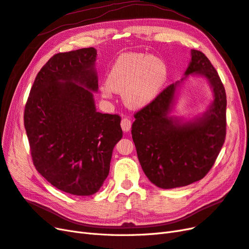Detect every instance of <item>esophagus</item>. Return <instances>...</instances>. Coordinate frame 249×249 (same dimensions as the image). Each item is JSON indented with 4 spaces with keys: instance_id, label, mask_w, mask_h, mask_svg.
<instances>
[{
    "instance_id": "34e87169",
    "label": "esophagus",
    "mask_w": 249,
    "mask_h": 249,
    "mask_svg": "<svg viewBox=\"0 0 249 249\" xmlns=\"http://www.w3.org/2000/svg\"><path fill=\"white\" fill-rule=\"evenodd\" d=\"M121 127L124 131H129L131 128V121L127 118H123L122 121H121Z\"/></svg>"
}]
</instances>
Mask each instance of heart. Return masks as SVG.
<instances>
[{
    "instance_id": "obj_1",
    "label": "heart",
    "mask_w": 249,
    "mask_h": 249,
    "mask_svg": "<svg viewBox=\"0 0 249 249\" xmlns=\"http://www.w3.org/2000/svg\"><path fill=\"white\" fill-rule=\"evenodd\" d=\"M168 70L161 59L142 53L120 55L102 83L100 93L111 99L115 91L123 93L124 103L140 109L158 97L167 80Z\"/></svg>"
}]
</instances>
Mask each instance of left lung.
<instances>
[{
  "label": "left lung",
  "mask_w": 249,
  "mask_h": 249,
  "mask_svg": "<svg viewBox=\"0 0 249 249\" xmlns=\"http://www.w3.org/2000/svg\"><path fill=\"white\" fill-rule=\"evenodd\" d=\"M208 78L215 99L210 110L193 123L168 117L177 83L134 113L133 143L144 173L161 189L184 187L202 179L214 166L226 136V94L215 68L202 52L192 50L186 75Z\"/></svg>",
  "instance_id": "8db88e82"
}]
</instances>
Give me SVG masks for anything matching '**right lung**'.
Returning a JSON list of instances; mask_svg holds the SVG:
<instances>
[{
  "mask_svg": "<svg viewBox=\"0 0 249 249\" xmlns=\"http://www.w3.org/2000/svg\"><path fill=\"white\" fill-rule=\"evenodd\" d=\"M96 55L89 47L52 56L35 78L24 111L33 165L52 186L77 196L101 188L123 137L119 115L96 111Z\"/></svg>",
  "mask_w": 249,
  "mask_h": 249,
  "instance_id": "right-lung-1",
  "label": "right lung"
}]
</instances>
